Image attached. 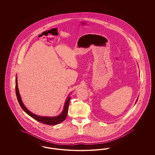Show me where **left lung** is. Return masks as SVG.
I'll list each match as a JSON object with an SVG mask.
<instances>
[{
  "label": "left lung",
  "instance_id": "1",
  "mask_svg": "<svg viewBox=\"0 0 155 155\" xmlns=\"http://www.w3.org/2000/svg\"><path fill=\"white\" fill-rule=\"evenodd\" d=\"M137 99H137V100H136V102H137Z\"/></svg>",
  "mask_w": 155,
  "mask_h": 155
}]
</instances>
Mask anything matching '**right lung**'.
<instances>
[{"label": "right lung", "instance_id": "1", "mask_svg": "<svg viewBox=\"0 0 155 155\" xmlns=\"http://www.w3.org/2000/svg\"><path fill=\"white\" fill-rule=\"evenodd\" d=\"M15 82H16V94L18 101L19 102L21 107L30 117H33V119H35L38 122H40V123L45 124H48V125L58 124L60 123L61 122H63L65 120L66 117L67 115H68V107H69V102H70V99H71V97L69 95L68 97V98L66 99V100L63 111L60 115L57 116V117H40V116H38V115H36L33 113L30 112L28 109L25 107V106H24V104L22 101H21V99L20 97V94H19V89H18V87L17 77L16 78Z\"/></svg>", "mask_w": 155, "mask_h": 155}]
</instances>
